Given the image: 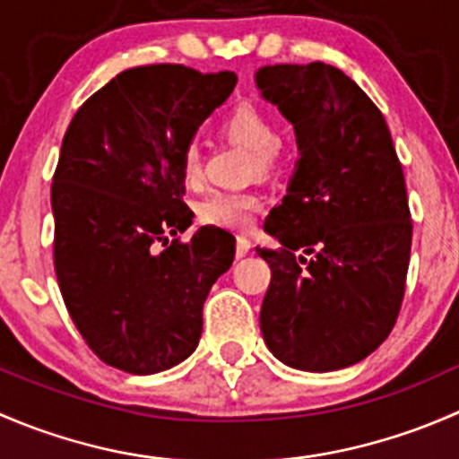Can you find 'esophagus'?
<instances>
[{
    "label": "esophagus",
    "mask_w": 459,
    "mask_h": 459,
    "mask_svg": "<svg viewBox=\"0 0 459 459\" xmlns=\"http://www.w3.org/2000/svg\"><path fill=\"white\" fill-rule=\"evenodd\" d=\"M248 251H251V239H248L247 235H238V247H235V255L244 257V255H248Z\"/></svg>",
    "instance_id": "obj_1"
}]
</instances>
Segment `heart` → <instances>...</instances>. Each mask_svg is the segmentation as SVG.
<instances>
[{
    "label": "heart",
    "instance_id": "1",
    "mask_svg": "<svg viewBox=\"0 0 459 459\" xmlns=\"http://www.w3.org/2000/svg\"><path fill=\"white\" fill-rule=\"evenodd\" d=\"M220 135L224 140L251 148L248 175H273L281 166L286 155L284 142L280 140L277 124L262 106L242 101L233 106L220 119ZM179 170L188 186H195L202 179V151L197 142L184 146L179 157ZM262 206V197L255 191H215L197 204V217L202 224L217 229L242 230L253 224V217Z\"/></svg>",
    "mask_w": 459,
    "mask_h": 459
}]
</instances>
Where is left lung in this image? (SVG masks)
I'll return each instance as SVG.
<instances>
[{
  "label": "left lung",
  "instance_id": "8db88e82",
  "mask_svg": "<svg viewBox=\"0 0 459 459\" xmlns=\"http://www.w3.org/2000/svg\"><path fill=\"white\" fill-rule=\"evenodd\" d=\"M293 122L302 157L268 212L280 248L259 311L266 346L299 371H337L371 355L400 316L413 220L391 131L371 97L331 64L257 73Z\"/></svg>",
  "mask_w": 459,
  "mask_h": 459
}]
</instances>
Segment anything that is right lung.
<instances>
[{"label": "right lung", "instance_id": "add662e5", "mask_svg": "<svg viewBox=\"0 0 459 459\" xmlns=\"http://www.w3.org/2000/svg\"><path fill=\"white\" fill-rule=\"evenodd\" d=\"M238 84L233 71L128 68L71 119L50 186L53 262L88 349L133 375L166 371L197 349L202 308L235 251L220 230L184 233L179 157Z\"/></svg>", "mask_w": 459, "mask_h": 459}]
</instances>
